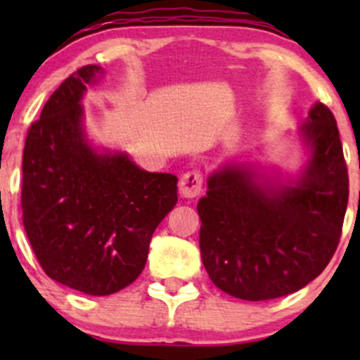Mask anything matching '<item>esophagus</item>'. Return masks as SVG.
<instances>
[{"label": "esophagus", "instance_id": "esophagus-1", "mask_svg": "<svg viewBox=\"0 0 360 360\" xmlns=\"http://www.w3.org/2000/svg\"><path fill=\"white\" fill-rule=\"evenodd\" d=\"M203 174L200 170H188L179 181V191L184 198H195L202 193Z\"/></svg>", "mask_w": 360, "mask_h": 360}]
</instances>
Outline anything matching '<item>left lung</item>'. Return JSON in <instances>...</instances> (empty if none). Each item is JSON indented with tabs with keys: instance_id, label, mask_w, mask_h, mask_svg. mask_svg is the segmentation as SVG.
<instances>
[{
	"instance_id": "left-lung-1",
	"label": "left lung",
	"mask_w": 360,
	"mask_h": 360,
	"mask_svg": "<svg viewBox=\"0 0 360 360\" xmlns=\"http://www.w3.org/2000/svg\"><path fill=\"white\" fill-rule=\"evenodd\" d=\"M311 148L301 181L270 186L224 167L198 200L200 254L221 291L264 301L300 291L324 271L340 244L348 170L335 115L317 103L301 127Z\"/></svg>"
}]
</instances>
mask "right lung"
Instances as JSON below:
<instances>
[{
    "mask_svg": "<svg viewBox=\"0 0 360 360\" xmlns=\"http://www.w3.org/2000/svg\"><path fill=\"white\" fill-rule=\"evenodd\" d=\"M99 66L64 79L31 123L22 155V223L39 266L59 284L108 296L143 271L160 221L177 202V177L146 172L125 155H97L82 99Z\"/></svg>",
    "mask_w": 360,
    "mask_h": 360,
    "instance_id": "add662e5",
    "label": "right lung"
}]
</instances>
